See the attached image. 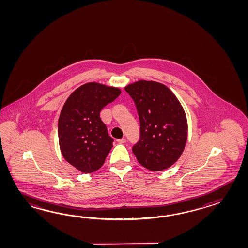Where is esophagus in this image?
Instances as JSON below:
<instances>
[{"label": "esophagus", "mask_w": 248, "mask_h": 248, "mask_svg": "<svg viewBox=\"0 0 248 248\" xmlns=\"http://www.w3.org/2000/svg\"><path fill=\"white\" fill-rule=\"evenodd\" d=\"M117 142H119V143H124V142H126V138H122V139H118V140H117Z\"/></svg>", "instance_id": "obj_1"}]
</instances>
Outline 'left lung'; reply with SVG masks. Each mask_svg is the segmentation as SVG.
Wrapping results in <instances>:
<instances>
[{"instance_id":"left-lung-1","label":"left lung","mask_w":248,"mask_h":248,"mask_svg":"<svg viewBox=\"0 0 248 248\" xmlns=\"http://www.w3.org/2000/svg\"><path fill=\"white\" fill-rule=\"evenodd\" d=\"M125 90L140 120V138L132 151L138 162L152 171L169 169L180 158L187 141L188 125L174 93L156 81L139 80Z\"/></svg>"}]
</instances>
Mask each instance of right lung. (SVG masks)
<instances>
[{
  "label": "right lung",
  "mask_w": 248,
  "mask_h": 248,
  "mask_svg": "<svg viewBox=\"0 0 248 248\" xmlns=\"http://www.w3.org/2000/svg\"><path fill=\"white\" fill-rule=\"evenodd\" d=\"M122 91L95 82L80 86L70 95L58 119V140L64 159L82 173L100 169L110 153L113 139L100 111Z\"/></svg>",
  "instance_id": "obj_1"
}]
</instances>
